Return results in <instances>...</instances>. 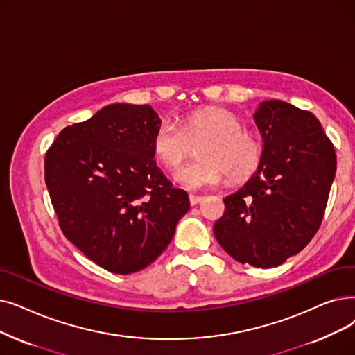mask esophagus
I'll list each match as a JSON object with an SVG mask.
<instances>
[{
  "label": "esophagus",
  "instance_id": "obj_1",
  "mask_svg": "<svg viewBox=\"0 0 355 355\" xmlns=\"http://www.w3.org/2000/svg\"><path fill=\"white\" fill-rule=\"evenodd\" d=\"M203 200V197L202 196H196V194H190V205L191 206H194V205H197V203H200Z\"/></svg>",
  "mask_w": 355,
  "mask_h": 355
}]
</instances>
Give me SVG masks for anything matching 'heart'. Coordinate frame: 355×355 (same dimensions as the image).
<instances>
[{"instance_id": "b5f03b06", "label": "heart", "mask_w": 355, "mask_h": 355, "mask_svg": "<svg viewBox=\"0 0 355 355\" xmlns=\"http://www.w3.org/2000/svg\"><path fill=\"white\" fill-rule=\"evenodd\" d=\"M242 128L241 120L220 107H206L190 112L181 120V128L165 120L152 137V153L165 168L174 169L198 145L200 159L177 169L175 181L187 190H203L222 182L225 175L232 181L250 177L263 157L258 137Z\"/></svg>"}]
</instances>
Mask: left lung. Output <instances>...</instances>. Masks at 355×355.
Instances as JSON below:
<instances>
[{"label": "left lung", "mask_w": 355, "mask_h": 355, "mask_svg": "<svg viewBox=\"0 0 355 355\" xmlns=\"http://www.w3.org/2000/svg\"><path fill=\"white\" fill-rule=\"evenodd\" d=\"M254 121L263 157L229 194L214 236L241 264L279 267L318 232L336 171L334 145L319 120L282 100L259 103Z\"/></svg>", "instance_id": "1"}]
</instances>
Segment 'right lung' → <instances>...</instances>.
<instances>
[{
  "mask_svg": "<svg viewBox=\"0 0 355 355\" xmlns=\"http://www.w3.org/2000/svg\"><path fill=\"white\" fill-rule=\"evenodd\" d=\"M161 119L150 105L114 103L58 135L44 180L64 235L116 274L141 271L171 242L190 209L153 161Z\"/></svg>",
  "mask_w": 355,
  "mask_h": 355,
  "instance_id": "add662e5",
  "label": "right lung"
}]
</instances>
